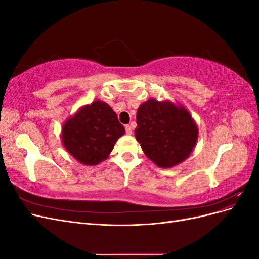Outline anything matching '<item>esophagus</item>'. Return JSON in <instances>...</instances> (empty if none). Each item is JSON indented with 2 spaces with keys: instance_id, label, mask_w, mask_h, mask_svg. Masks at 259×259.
I'll list each match as a JSON object with an SVG mask.
<instances>
[{
  "instance_id": "obj_1",
  "label": "esophagus",
  "mask_w": 259,
  "mask_h": 259,
  "mask_svg": "<svg viewBox=\"0 0 259 259\" xmlns=\"http://www.w3.org/2000/svg\"><path fill=\"white\" fill-rule=\"evenodd\" d=\"M125 132H126L127 135L132 134V127L130 126V125H125Z\"/></svg>"
}]
</instances>
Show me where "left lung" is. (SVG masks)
Listing matches in <instances>:
<instances>
[{
    "instance_id": "left-lung-1",
    "label": "left lung",
    "mask_w": 259,
    "mask_h": 259,
    "mask_svg": "<svg viewBox=\"0 0 259 259\" xmlns=\"http://www.w3.org/2000/svg\"><path fill=\"white\" fill-rule=\"evenodd\" d=\"M135 137L155 165L173 167L184 162L198 140V126L183 106L149 99L139 106Z\"/></svg>"
}]
</instances>
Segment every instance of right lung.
Returning a JSON list of instances; mask_svg holds the SVG:
<instances>
[{"instance_id": "add662e5", "label": "right lung", "mask_w": 259, "mask_h": 259, "mask_svg": "<svg viewBox=\"0 0 259 259\" xmlns=\"http://www.w3.org/2000/svg\"><path fill=\"white\" fill-rule=\"evenodd\" d=\"M125 133L116 113L104 101L86 105L65 122L61 139L66 150L84 165L106 160Z\"/></svg>"}]
</instances>
